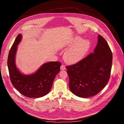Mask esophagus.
I'll list each match as a JSON object with an SVG mask.
<instances>
[{
	"label": "esophagus",
	"instance_id": "1",
	"mask_svg": "<svg viewBox=\"0 0 124 124\" xmlns=\"http://www.w3.org/2000/svg\"><path fill=\"white\" fill-rule=\"evenodd\" d=\"M65 69H66V67H65V66L64 65H62L61 66V67H60V69H61V70H65Z\"/></svg>",
	"mask_w": 124,
	"mask_h": 124
}]
</instances>
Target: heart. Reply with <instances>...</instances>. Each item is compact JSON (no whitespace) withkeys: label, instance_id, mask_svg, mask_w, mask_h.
I'll return each mask as SVG.
<instances>
[{"label":"heart","instance_id":"obj_1","mask_svg":"<svg viewBox=\"0 0 124 124\" xmlns=\"http://www.w3.org/2000/svg\"><path fill=\"white\" fill-rule=\"evenodd\" d=\"M91 43L87 40H83L79 36L72 38L68 41L66 46H71L64 54L65 60L70 64L78 62L84 57L89 50Z\"/></svg>","mask_w":124,"mask_h":124}]
</instances>
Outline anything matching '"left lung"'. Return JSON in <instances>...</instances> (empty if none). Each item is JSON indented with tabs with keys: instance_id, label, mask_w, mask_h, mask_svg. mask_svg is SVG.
<instances>
[{
	"instance_id": "8db88e82",
	"label": "left lung",
	"mask_w": 124,
	"mask_h": 124,
	"mask_svg": "<svg viewBox=\"0 0 124 124\" xmlns=\"http://www.w3.org/2000/svg\"><path fill=\"white\" fill-rule=\"evenodd\" d=\"M94 52L77 63L66 67L71 92L81 98L98 94L107 84L110 75L112 54L101 35Z\"/></svg>"
}]
</instances>
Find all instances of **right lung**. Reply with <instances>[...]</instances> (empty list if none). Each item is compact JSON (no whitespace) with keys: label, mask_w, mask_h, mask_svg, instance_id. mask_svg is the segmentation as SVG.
Returning <instances> with one entry per match:
<instances>
[{"label":"right lung","mask_w":124,"mask_h":124,"mask_svg":"<svg viewBox=\"0 0 124 124\" xmlns=\"http://www.w3.org/2000/svg\"><path fill=\"white\" fill-rule=\"evenodd\" d=\"M19 34L9 53L8 68L11 81L16 89L28 98H39L47 94L56 75L59 72L61 64L59 62H49L44 64L31 75H24L17 68L15 57L17 46L22 40Z\"/></svg>","instance_id":"add662e5"}]
</instances>
